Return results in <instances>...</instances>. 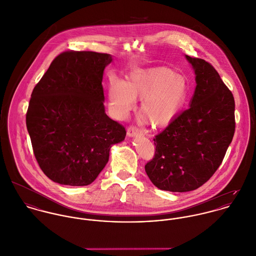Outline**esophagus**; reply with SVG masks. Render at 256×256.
Wrapping results in <instances>:
<instances>
[{
  "instance_id": "obj_1",
  "label": "esophagus",
  "mask_w": 256,
  "mask_h": 256,
  "mask_svg": "<svg viewBox=\"0 0 256 256\" xmlns=\"http://www.w3.org/2000/svg\"><path fill=\"white\" fill-rule=\"evenodd\" d=\"M140 134H142V132L138 128H136L134 126H130L128 128V136H138Z\"/></svg>"
}]
</instances>
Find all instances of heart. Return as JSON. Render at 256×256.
<instances>
[{
  "label": "heart",
  "mask_w": 256,
  "mask_h": 256,
  "mask_svg": "<svg viewBox=\"0 0 256 256\" xmlns=\"http://www.w3.org/2000/svg\"><path fill=\"white\" fill-rule=\"evenodd\" d=\"M188 94L186 78L168 68L136 69L126 82L112 78L108 84L110 106L116 118H126L140 97V112L154 128L167 126L181 110Z\"/></svg>",
  "instance_id": "obj_1"
}]
</instances>
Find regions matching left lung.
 <instances>
[{"instance_id":"left-lung-1","label":"left lung","mask_w":256,"mask_h":256,"mask_svg":"<svg viewBox=\"0 0 256 256\" xmlns=\"http://www.w3.org/2000/svg\"><path fill=\"white\" fill-rule=\"evenodd\" d=\"M186 58L197 83L190 108L155 136V154L146 164L154 186L170 192L193 191L204 184L222 164L236 130L230 90L212 64Z\"/></svg>"}]
</instances>
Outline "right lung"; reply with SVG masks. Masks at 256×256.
I'll return each mask as SVG.
<instances>
[{
    "mask_svg": "<svg viewBox=\"0 0 256 256\" xmlns=\"http://www.w3.org/2000/svg\"><path fill=\"white\" fill-rule=\"evenodd\" d=\"M112 60L106 53L62 52L32 93L28 132L40 169L55 183L91 184L112 146L126 138L124 126L106 114L102 102L104 69Z\"/></svg>",
    "mask_w": 256,
    "mask_h": 256,
    "instance_id": "1",
    "label": "right lung"
}]
</instances>
